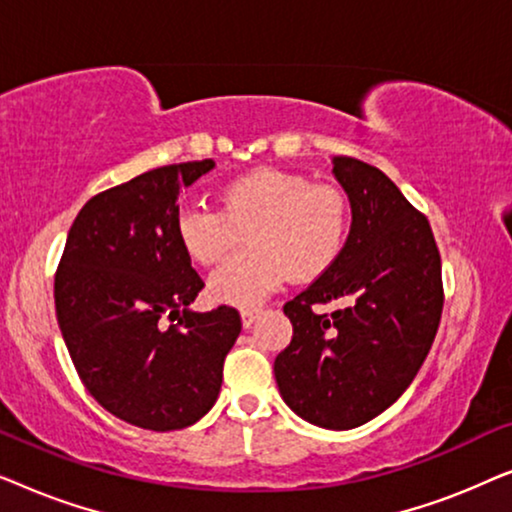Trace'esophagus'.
I'll list each match as a JSON object with an SVG mask.
<instances>
[{
  "label": "esophagus",
  "mask_w": 512,
  "mask_h": 512,
  "mask_svg": "<svg viewBox=\"0 0 512 512\" xmlns=\"http://www.w3.org/2000/svg\"><path fill=\"white\" fill-rule=\"evenodd\" d=\"M258 317H261V310H242V326L249 328Z\"/></svg>",
  "instance_id": "obj_1"
}]
</instances>
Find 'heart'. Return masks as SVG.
I'll use <instances>...</instances> for the list:
<instances>
[{
	"label": "heart",
	"instance_id": "obj_1",
	"mask_svg": "<svg viewBox=\"0 0 512 512\" xmlns=\"http://www.w3.org/2000/svg\"><path fill=\"white\" fill-rule=\"evenodd\" d=\"M174 230L198 265L219 263L244 233L249 249L214 272L209 293L251 310L286 277L307 282L338 261L349 233V200L326 181L256 167L219 188V209L181 207Z\"/></svg>",
	"mask_w": 512,
	"mask_h": 512
}]
</instances>
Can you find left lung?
Returning a JSON list of instances; mask_svg holds the SVG:
<instances>
[{
	"instance_id": "left-lung-1",
	"label": "left lung",
	"mask_w": 512,
	"mask_h": 512,
	"mask_svg": "<svg viewBox=\"0 0 512 512\" xmlns=\"http://www.w3.org/2000/svg\"><path fill=\"white\" fill-rule=\"evenodd\" d=\"M352 202L338 261L284 305L291 345L275 359L286 405L324 429H354L410 387L443 314L440 251L429 219L398 186L359 158H333ZM348 305L317 315L314 304Z\"/></svg>"
}]
</instances>
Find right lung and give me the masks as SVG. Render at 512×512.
Instances as JSON below:
<instances>
[{"instance_id":"obj_1","label":"right lung","mask_w":512,"mask_h":512,"mask_svg":"<svg viewBox=\"0 0 512 512\" xmlns=\"http://www.w3.org/2000/svg\"><path fill=\"white\" fill-rule=\"evenodd\" d=\"M214 160L165 165L90 198L55 270V314L88 394L149 431L186 429L221 391L240 312H193L202 282L177 240L179 186Z\"/></svg>"}]
</instances>
